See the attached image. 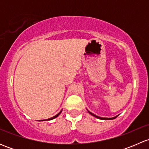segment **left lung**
<instances>
[{"label": "left lung", "mask_w": 149, "mask_h": 149, "mask_svg": "<svg viewBox=\"0 0 149 149\" xmlns=\"http://www.w3.org/2000/svg\"><path fill=\"white\" fill-rule=\"evenodd\" d=\"M88 113H89V114H91V115H92V116L95 117V118H98V119H100V120H113V119H115V118H117V117H118V116H116V117H114V118H101V117H99V116H97V115H94V114L91 113V112H89V111H88Z\"/></svg>", "instance_id": "1"}]
</instances>
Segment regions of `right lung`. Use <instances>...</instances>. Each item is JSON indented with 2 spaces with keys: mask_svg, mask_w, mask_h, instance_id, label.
<instances>
[{
  "mask_svg": "<svg viewBox=\"0 0 149 149\" xmlns=\"http://www.w3.org/2000/svg\"><path fill=\"white\" fill-rule=\"evenodd\" d=\"M61 112H62V111H61V112H60L59 113H58V114H57L56 115H55V116H54V117H52V118H49V119H47V120H52V119H54V118H57V117H58V115H59L60 114H61Z\"/></svg>",
  "mask_w": 149,
  "mask_h": 149,
  "instance_id": "1",
  "label": "right lung"
}]
</instances>
